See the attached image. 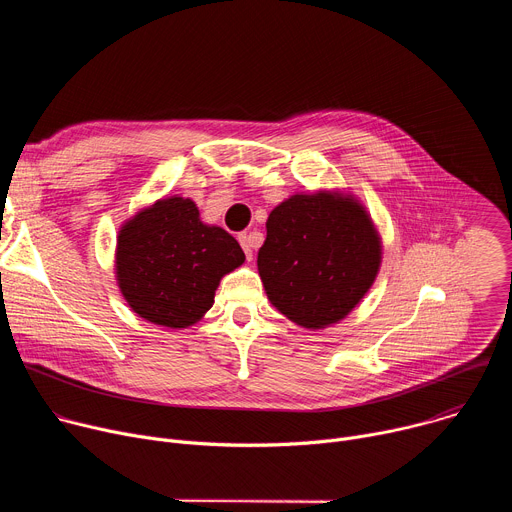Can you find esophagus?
Wrapping results in <instances>:
<instances>
[{
	"mask_svg": "<svg viewBox=\"0 0 512 512\" xmlns=\"http://www.w3.org/2000/svg\"><path fill=\"white\" fill-rule=\"evenodd\" d=\"M239 243H241V247H243L247 259L251 261V259H253V249L259 245L257 235H255V233H241V235H239Z\"/></svg>",
	"mask_w": 512,
	"mask_h": 512,
	"instance_id": "obj_1",
	"label": "esophagus"
}]
</instances>
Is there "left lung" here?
<instances>
[{
    "mask_svg": "<svg viewBox=\"0 0 512 512\" xmlns=\"http://www.w3.org/2000/svg\"><path fill=\"white\" fill-rule=\"evenodd\" d=\"M257 269L269 302L304 328L346 318L371 289L381 239L350 194H294L267 218Z\"/></svg>",
    "mask_w": 512,
    "mask_h": 512,
    "instance_id": "1",
    "label": "left lung"
}]
</instances>
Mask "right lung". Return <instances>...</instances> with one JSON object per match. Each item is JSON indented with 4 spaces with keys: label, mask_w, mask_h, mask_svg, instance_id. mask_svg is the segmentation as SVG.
Wrapping results in <instances>:
<instances>
[{
    "label": "right lung",
    "mask_w": 512,
    "mask_h": 512,
    "mask_svg": "<svg viewBox=\"0 0 512 512\" xmlns=\"http://www.w3.org/2000/svg\"><path fill=\"white\" fill-rule=\"evenodd\" d=\"M237 239L204 225L190 198L143 208L117 237V283L129 308L158 326L186 328L214 304L221 277L243 265Z\"/></svg>",
    "instance_id": "right-lung-1"
}]
</instances>
